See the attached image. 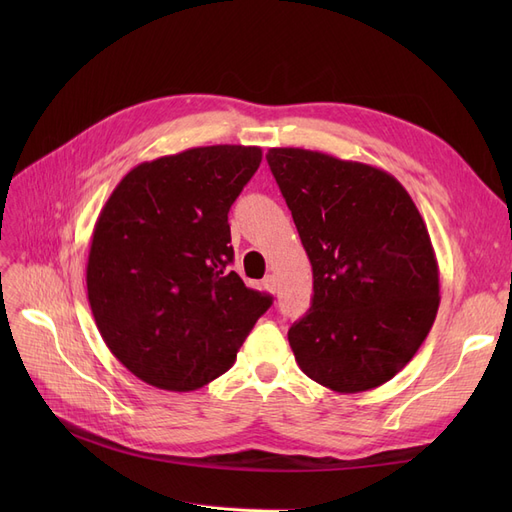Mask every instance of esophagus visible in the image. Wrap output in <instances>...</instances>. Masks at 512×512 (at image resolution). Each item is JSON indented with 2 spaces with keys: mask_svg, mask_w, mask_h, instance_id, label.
I'll return each mask as SVG.
<instances>
[{
  "mask_svg": "<svg viewBox=\"0 0 512 512\" xmlns=\"http://www.w3.org/2000/svg\"><path fill=\"white\" fill-rule=\"evenodd\" d=\"M262 286H265L269 292H275V290H277V280H275V275H267L265 280H262Z\"/></svg>",
  "mask_w": 512,
  "mask_h": 512,
  "instance_id": "1",
  "label": "esophagus"
}]
</instances>
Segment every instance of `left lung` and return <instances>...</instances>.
<instances>
[{
  "label": "left lung",
  "mask_w": 512,
  "mask_h": 512,
  "mask_svg": "<svg viewBox=\"0 0 512 512\" xmlns=\"http://www.w3.org/2000/svg\"><path fill=\"white\" fill-rule=\"evenodd\" d=\"M312 262L314 299L288 342L305 376L335 393L389 382L425 342L440 305L438 260L393 175L322 151L267 153Z\"/></svg>",
  "instance_id": "8db88e82"
}]
</instances>
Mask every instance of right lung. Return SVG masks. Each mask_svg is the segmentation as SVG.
I'll return each mask as SVG.
<instances>
[{"instance_id": "right-lung-1", "label": "right lung", "mask_w": 512, "mask_h": 512, "mask_svg": "<svg viewBox=\"0 0 512 512\" xmlns=\"http://www.w3.org/2000/svg\"><path fill=\"white\" fill-rule=\"evenodd\" d=\"M260 160V147L213 145L143 162L98 215L91 314L117 361L156 389L196 391L222 376L273 303L228 271V211Z\"/></svg>"}]
</instances>
